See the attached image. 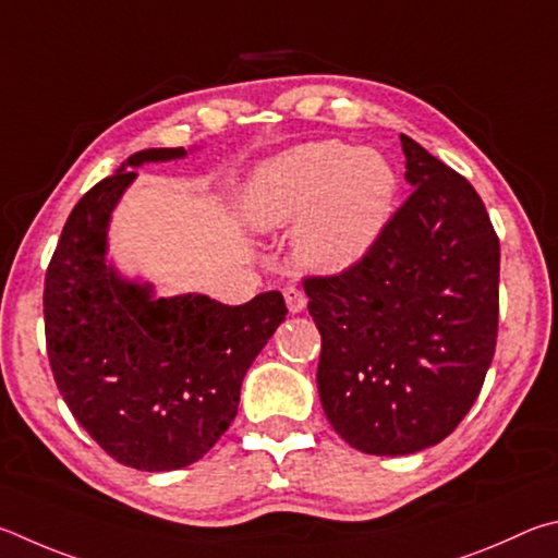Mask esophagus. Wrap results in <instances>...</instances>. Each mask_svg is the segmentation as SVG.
Masks as SVG:
<instances>
[{
  "mask_svg": "<svg viewBox=\"0 0 558 558\" xmlns=\"http://www.w3.org/2000/svg\"><path fill=\"white\" fill-rule=\"evenodd\" d=\"M284 299H287V306H289L291 314H301V311L306 308V301H308L304 291H301V289L294 287V284L284 287Z\"/></svg>",
  "mask_w": 558,
  "mask_h": 558,
  "instance_id": "1",
  "label": "esophagus"
}]
</instances>
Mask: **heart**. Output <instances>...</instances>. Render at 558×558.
Listing matches in <instances>:
<instances>
[{"instance_id": "heart-1", "label": "heart", "mask_w": 558, "mask_h": 558, "mask_svg": "<svg viewBox=\"0 0 558 558\" xmlns=\"http://www.w3.org/2000/svg\"><path fill=\"white\" fill-rule=\"evenodd\" d=\"M397 195V173L375 149L306 142L264 161L244 189L257 230L294 228V257L308 269L343 271L375 247Z\"/></svg>"}]
</instances>
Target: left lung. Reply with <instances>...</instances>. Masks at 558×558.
Segmentation results:
<instances>
[{
	"label": "left lung",
	"mask_w": 558,
	"mask_h": 558,
	"mask_svg": "<svg viewBox=\"0 0 558 558\" xmlns=\"http://www.w3.org/2000/svg\"><path fill=\"white\" fill-rule=\"evenodd\" d=\"M402 140L404 201L375 247L333 277H306L320 333L318 397L357 451L407 456L453 432L497 343L500 240L461 173Z\"/></svg>",
	"instance_id": "8db88e82"
}]
</instances>
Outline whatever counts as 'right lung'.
<instances>
[{
	"mask_svg": "<svg viewBox=\"0 0 558 558\" xmlns=\"http://www.w3.org/2000/svg\"><path fill=\"white\" fill-rule=\"evenodd\" d=\"M179 149L132 154L68 215L44 289L46 350L63 402L117 463L175 471L228 432L240 387L287 316L279 291L225 306L203 294L156 299L107 264L114 205L136 166Z\"/></svg>",
	"mask_w": 558,
	"mask_h": 558,
	"instance_id": "right-lung-1",
	"label": "right lung"
}]
</instances>
